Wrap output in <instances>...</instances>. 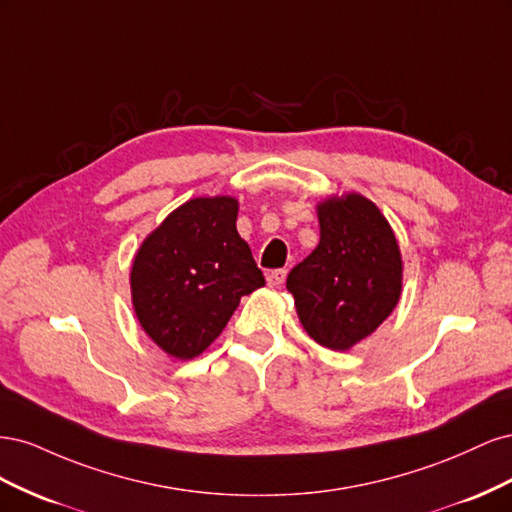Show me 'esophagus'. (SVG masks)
I'll return each instance as SVG.
<instances>
[{"mask_svg": "<svg viewBox=\"0 0 512 512\" xmlns=\"http://www.w3.org/2000/svg\"><path fill=\"white\" fill-rule=\"evenodd\" d=\"M286 269H275V271H269L267 273V284L271 286V288H277V286H282L284 284V280H286Z\"/></svg>", "mask_w": 512, "mask_h": 512, "instance_id": "34e87169", "label": "esophagus"}]
</instances>
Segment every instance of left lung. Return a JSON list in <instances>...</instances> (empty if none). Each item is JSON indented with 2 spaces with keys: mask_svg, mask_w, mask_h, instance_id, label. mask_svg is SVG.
I'll return each instance as SVG.
<instances>
[{
  "mask_svg": "<svg viewBox=\"0 0 512 512\" xmlns=\"http://www.w3.org/2000/svg\"><path fill=\"white\" fill-rule=\"evenodd\" d=\"M320 243L288 273L301 324L324 348L344 352L374 333L401 294V254L371 200L348 194L318 205Z\"/></svg>",
  "mask_w": 512,
  "mask_h": 512,
  "instance_id": "1",
  "label": "left lung"
}]
</instances>
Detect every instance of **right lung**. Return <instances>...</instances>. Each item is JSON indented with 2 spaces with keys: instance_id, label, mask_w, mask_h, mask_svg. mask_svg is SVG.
I'll use <instances>...</instances> for the list:
<instances>
[{
  "instance_id": "obj_1",
  "label": "right lung",
  "mask_w": 512,
  "mask_h": 512,
  "mask_svg": "<svg viewBox=\"0 0 512 512\" xmlns=\"http://www.w3.org/2000/svg\"><path fill=\"white\" fill-rule=\"evenodd\" d=\"M235 198H194L151 232L132 265V303L145 333L194 359L222 333L243 294L265 286L237 232Z\"/></svg>"
}]
</instances>
